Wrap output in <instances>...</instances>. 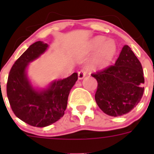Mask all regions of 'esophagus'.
Masks as SVG:
<instances>
[{"mask_svg":"<svg viewBox=\"0 0 154 154\" xmlns=\"http://www.w3.org/2000/svg\"><path fill=\"white\" fill-rule=\"evenodd\" d=\"M87 74V71L85 69H82L80 70L78 72V78L79 79H83L85 77V76Z\"/></svg>","mask_w":154,"mask_h":154,"instance_id":"esophagus-1","label":"esophagus"}]
</instances>
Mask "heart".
Wrapping results in <instances>:
<instances>
[{"instance_id":"b5f03b06","label":"heart","mask_w":154,"mask_h":154,"mask_svg":"<svg viewBox=\"0 0 154 154\" xmlns=\"http://www.w3.org/2000/svg\"><path fill=\"white\" fill-rule=\"evenodd\" d=\"M92 49H98L96 57L97 65H102L112 60L117 51V45L112 40L105 41V37H97L90 43Z\"/></svg>"}]
</instances>
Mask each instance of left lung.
I'll return each mask as SVG.
<instances>
[{
	"label": "left lung",
	"instance_id": "left-lung-1",
	"mask_svg": "<svg viewBox=\"0 0 154 154\" xmlns=\"http://www.w3.org/2000/svg\"><path fill=\"white\" fill-rule=\"evenodd\" d=\"M91 75L97 82V104L109 116L118 117L130 112L143 96L142 66L128 45L122 48L113 65Z\"/></svg>",
	"mask_w": 154,
	"mask_h": 154
}]
</instances>
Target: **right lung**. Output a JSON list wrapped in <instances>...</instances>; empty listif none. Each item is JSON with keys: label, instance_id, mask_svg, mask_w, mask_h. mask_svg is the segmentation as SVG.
<instances>
[{"label": "right lung", "instance_id": "obj_1", "mask_svg": "<svg viewBox=\"0 0 154 154\" xmlns=\"http://www.w3.org/2000/svg\"><path fill=\"white\" fill-rule=\"evenodd\" d=\"M47 47L43 42L31 45L13 64L7 81V96L13 112L32 126H48L64 116L69 92L78 78L74 72L67 78L54 82L45 91H36L28 81L25 69Z\"/></svg>", "mask_w": 154, "mask_h": 154}]
</instances>
